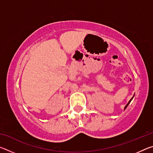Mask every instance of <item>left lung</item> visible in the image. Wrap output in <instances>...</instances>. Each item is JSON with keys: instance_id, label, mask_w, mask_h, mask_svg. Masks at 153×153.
Instances as JSON below:
<instances>
[{"instance_id": "left-lung-1", "label": "left lung", "mask_w": 153, "mask_h": 153, "mask_svg": "<svg viewBox=\"0 0 153 153\" xmlns=\"http://www.w3.org/2000/svg\"><path fill=\"white\" fill-rule=\"evenodd\" d=\"M134 96H133V97H132V98H131V99H130V100H129V102H128V104H127V105H126V106H125V107H124V110H125V109H126V108H127V107H128V105H129V103H130V102H131V100H132V99H133V98H134Z\"/></svg>"}]
</instances>
